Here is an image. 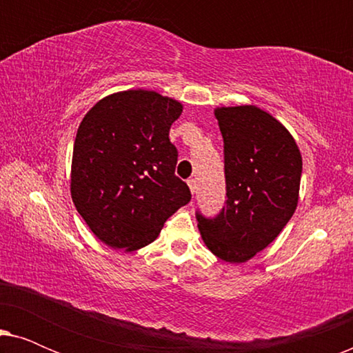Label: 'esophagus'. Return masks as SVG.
Returning <instances> with one entry per match:
<instances>
[{"mask_svg":"<svg viewBox=\"0 0 353 353\" xmlns=\"http://www.w3.org/2000/svg\"><path fill=\"white\" fill-rule=\"evenodd\" d=\"M188 186H190L191 192H192V194H194L196 190H197V181L194 180V178H190V180H188Z\"/></svg>","mask_w":353,"mask_h":353,"instance_id":"esophagus-1","label":"esophagus"}]
</instances>
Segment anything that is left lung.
<instances>
[{
    "instance_id": "1",
    "label": "left lung",
    "mask_w": 353,
    "mask_h": 353,
    "mask_svg": "<svg viewBox=\"0 0 353 353\" xmlns=\"http://www.w3.org/2000/svg\"><path fill=\"white\" fill-rule=\"evenodd\" d=\"M223 137L226 197L214 219L196 212L207 248L243 263L281 233L297 207L302 157L291 133L255 105L215 110Z\"/></svg>"
}]
</instances>
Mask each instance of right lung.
Masks as SVG:
<instances>
[{
	"mask_svg": "<svg viewBox=\"0 0 353 353\" xmlns=\"http://www.w3.org/2000/svg\"><path fill=\"white\" fill-rule=\"evenodd\" d=\"M183 105L156 91L128 90L94 104L74 143L70 192L98 239L112 249L151 244L167 219L191 201L175 175L168 132Z\"/></svg>",
	"mask_w": 353,
	"mask_h": 353,
	"instance_id": "add662e5",
	"label": "right lung"
}]
</instances>
